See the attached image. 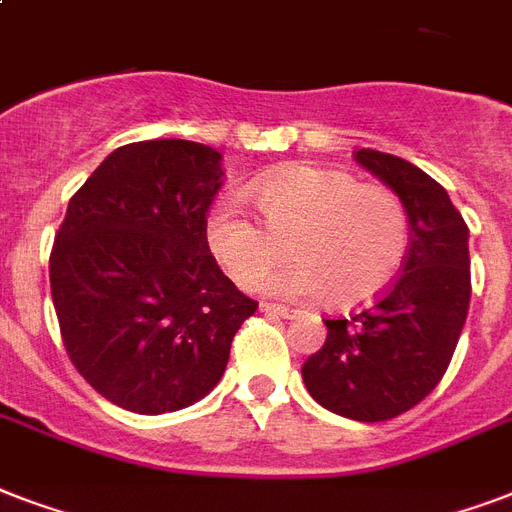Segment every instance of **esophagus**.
Returning <instances> with one entry per match:
<instances>
[{
    "label": "esophagus",
    "instance_id": "1",
    "mask_svg": "<svg viewBox=\"0 0 512 512\" xmlns=\"http://www.w3.org/2000/svg\"><path fill=\"white\" fill-rule=\"evenodd\" d=\"M260 311L268 313V316H281V319H297L300 311L297 308H287V305H276V303H263Z\"/></svg>",
    "mask_w": 512,
    "mask_h": 512
}]
</instances>
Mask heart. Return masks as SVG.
<instances>
[{
    "instance_id": "b5f03b06",
    "label": "heart",
    "mask_w": 512,
    "mask_h": 512,
    "mask_svg": "<svg viewBox=\"0 0 512 512\" xmlns=\"http://www.w3.org/2000/svg\"><path fill=\"white\" fill-rule=\"evenodd\" d=\"M252 196L265 226L236 196L217 201L204 223L209 252L239 287L263 279L287 244L295 260L268 273V295H324L353 308L380 297L404 268L412 223L390 188L329 167H287L260 177Z\"/></svg>"
}]
</instances>
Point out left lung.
<instances>
[{"instance_id": "left-lung-1", "label": "left lung", "mask_w": 512, "mask_h": 512, "mask_svg": "<svg viewBox=\"0 0 512 512\" xmlns=\"http://www.w3.org/2000/svg\"><path fill=\"white\" fill-rule=\"evenodd\" d=\"M353 156L406 204L409 255L372 308L324 321L327 342L303 364V382L329 412L385 422L420 404L452 361L470 305V233L420 167L372 148Z\"/></svg>"}]
</instances>
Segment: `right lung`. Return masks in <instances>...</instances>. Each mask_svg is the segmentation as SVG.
Wrapping results in <instances>:
<instances>
[{
    "mask_svg": "<svg viewBox=\"0 0 512 512\" xmlns=\"http://www.w3.org/2000/svg\"><path fill=\"white\" fill-rule=\"evenodd\" d=\"M220 159L193 140L116 148L55 233L50 287L68 358L127 412H177L207 396L257 311L204 239Z\"/></svg>",
    "mask_w": 512,
    "mask_h": 512,
    "instance_id": "add662e5",
    "label": "right lung"
}]
</instances>
